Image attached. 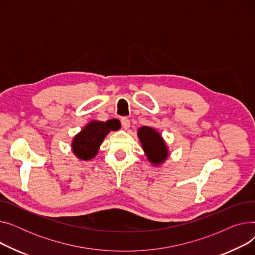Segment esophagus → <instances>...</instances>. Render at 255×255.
<instances>
[{
  "instance_id": "esophagus-1",
  "label": "esophagus",
  "mask_w": 255,
  "mask_h": 255,
  "mask_svg": "<svg viewBox=\"0 0 255 255\" xmlns=\"http://www.w3.org/2000/svg\"><path fill=\"white\" fill-rule=\"evenodd\" d=\"M121 124H122V127L125 130H127L130 127V121L126 118H123V119H121Z\"/></svg>"
}]
</instances>
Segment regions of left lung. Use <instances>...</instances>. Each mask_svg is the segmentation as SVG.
Wrapping results in <instances>:
<instances>
[{"label": "left lung", "mask_w": 255, "mask_h": 255, "mask_svg": "<svg viewBox=\"0 0 255 255\" xmlns=\"http://www.w3.org/2000/svg\"><path fill=\"white\" fill-rule=\"evenodd\" d=\"M142 150L153 165L162 164L168 157L167 145L161 134L152 127L142 126L137 131Z\"/></svg>", "instance_id": "left-lung-1"}]
</instances>
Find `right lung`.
Here are the masks:
<instances>
[{"mask_svg": "<svg viewBox=\"0 0 255 255\" xmlns=\"http://www.w3.org/2000/svg\"><path fill=\"white\" fill-rule=\"evenodd\" d=\"M119 128L120 125L116 120H109L106 122L92 121L74 136L71 145L74 155L85 161L93 159L97 155L104 137L112 130H118Z\"/></svg>", "mask_w": 255, "mask_h": 255, "instance_id": "1", "label": "right lung"}]
</instances>
